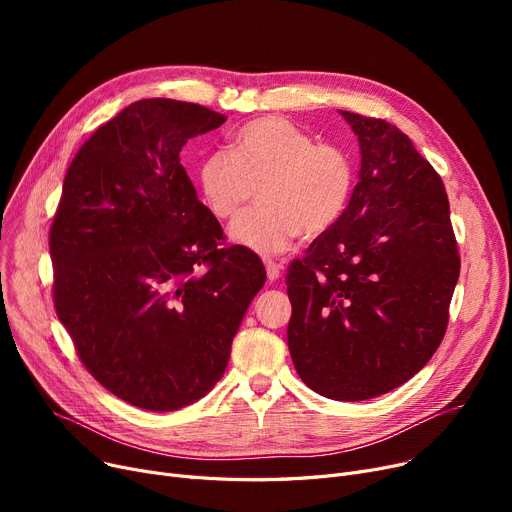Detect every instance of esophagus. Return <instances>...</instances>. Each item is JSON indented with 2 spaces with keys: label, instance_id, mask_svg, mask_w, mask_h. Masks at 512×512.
Masks as SVG:
<instances>
[{
  "label": "esophagus",
  "instance_id": "esophagus-1",
  "mask_svg": "<svg viewBox=\"0 0 512 512\" xmlns=\"http://www.w3.org/2000/svg\"><path fill=\"white\" fill-rule=\"evenodd\" d=\"M263 263H265V270H267V280L276 282L280 278V274H282V263H276L272 259H265Z\"/></svg>",
  "mask_w": 512,
  "mask_h": 512
}]
</instances>
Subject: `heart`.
<instances>
[{
	"mask_svg": "<svg viewBox=\"0 0 512 512\" xmlns=\"http://www.w3.org/2000/svg\"><path fill=\"white\" fill-rule=\"evenodd\" d=\"M353 164L340 147L315 143L307 130L280 116L242 126L232 151H213L199 166L203 203L218 220H232L257 188L259 205L232 224L236 245L282 253L299 236L330 232L353 193Z\"/></svg>",
	"mask_w": 512,
	"mask_h": 512,
	"instance_id": "obj_1",
	"label": "heart"
}]
</instances>
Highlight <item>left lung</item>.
<instances>
[{
    "label": "left lung",
    "instance_id": "obj_1",
    "mask_svg": "<svg viewBox=\"0 0 512 512\" xmlns=\"http://www.w3.org/2000/svg\"><path fill=\"white\" fill-rule=\"evenodd\" d=\"M361 147L359 182L340 222L292 261L288 348L317 394H386L434 357L461 257L444 182L405 132L340 112Z\"/></svg>",
    "mask_w": 512,
    "mask_h": 512
}]
</instances>
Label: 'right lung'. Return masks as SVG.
<instances>
[{"label": "right lung", "mask_w": 512, "mask_h": 512, "mask_svg": "<svg viewBox=\"0 0 512 512\" xmlns=\"http://www.w3.org/2000/svg\"><path fill=\"white\" fill-rule=\"evenodd\" d=\"M226 116L141 99L99 126L64 178L49 230L53 305L93 378L130 405H193L224 375L265 267L224 230L180 164Z\"/></svg>", "instance_id": "obj_1"}]
</instances>
